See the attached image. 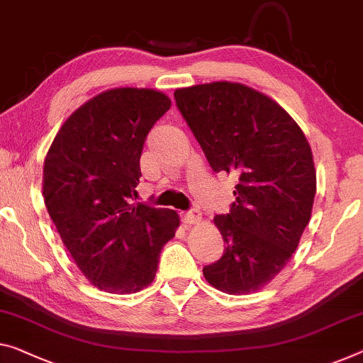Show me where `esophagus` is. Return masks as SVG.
<instances>
[{"label": "esophagus", "instance_id": "1", "mask_svg": "<svg viewBox=\"0 0 363 363\" xmlns=\"http://www.w3.org/2000/svg\"><path fill=\"white\" fill-rule=\"evenodd\" d=\"M182 220L185 222V224H198L201 220V213L198 209L185 211V213H182Z\"/></svg>", "mask_w": 363, "mask_h": 363}]
</instances>
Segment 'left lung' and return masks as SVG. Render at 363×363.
Masks as SVG:
<instances>
[{
    "mask_svg": "<svg viewBox=\"0 0 363 363\" xmlns=\"http://www.w3.org/2000/svg\"><path fill=\"white\" fill-rule=\"evenodd\" d=\"M174 97L211 169L238 180L230 213L214 217L224 255L203 274L222 292L259 291L289 263L310 220V144L281 105L238 82L177 89Z\"/></svg>",
    "mask_w": 363,
    "mask_h": 363,
    "instance_id": "obj_1",
    "label": "left lung"
}]
</instances>
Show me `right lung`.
Returning <instances> with one entry per match:
<instances>
[{"label": "right lung", "mask_w": 363, "mask_h": 363, "mask_svg": "<svg viewBox=\"0 0 363 363\" xmlns=\"http://www.w3.org/2000/svg\"><path fill=\"white\" fill-rule=\"evenodd\" d=\"M170 99L152 89L120 87L77 108L55 136L43 164L48 214L84 276L100 291L135 294L157 272L175 237V211L131 204L144 141Z\"/></svg>", "instance_id": "right-lung-1"}]
</instances>
